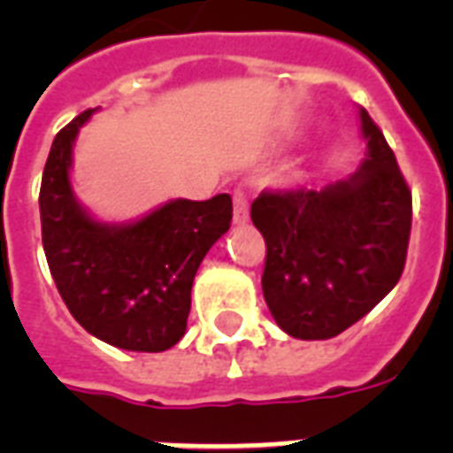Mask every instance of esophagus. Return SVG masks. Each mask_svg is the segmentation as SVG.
Returning <instances> with one entry per match:
<instances>
[{
    "mask_svg": "<svg viewBox=\"0 0 453 453\" xmlns=\"http://www.w3.org/2000/svg\"><path fill=\"white\" fill-rule=\"evenodd\" d=\"M233 202H234V211H233V220L240 226V223H247L249 219V199H247V192L244 190H237L233 192Z\"/></svg>",
    "mask_w": 453,
    "mask_h": 453,
    "instance_id": "esophagus-1",
    "label": "esophagus"
}]
</instances>
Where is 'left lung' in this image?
<instances>
[{
  "instance_id": "left-lung-1",
  "label": "left lung",
  "mask_w": 453,
  "mask_h": 453,
  "mask_svg": "<svg viewBox=\"0 0 453 453\" xmlns=\"http://www.w3.org/2000/svg\"><path fill=\"white\" fill-rule=\"evenodd\" d=\"M366 155L322 190L263 192L251 220L265 240L263 296L280 329L324 341L362 319L393 291L407 261L411 190L365 108Z\"/></svg>"
}]
</instances>
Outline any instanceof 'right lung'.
<instances>
[{"instance_id": "add662e5", "label": "right lung", "mask_w": 453, "mask_h": 453, "mask_svg": "<svg viewBox=\"0 0 453 453\" xmlns=\"http://www.w3.org/2000/svg\"><path fill=\"white\" fill-rule=\"evenodd\" d=\"M98 108L53 138L39 213L49 270L73 317L105 343L134 352L169 350L183 338L190 291L206 251L230 230L233 199H169L127 223H105L73 190V148Z\"/></svg>"}]
</instances>
